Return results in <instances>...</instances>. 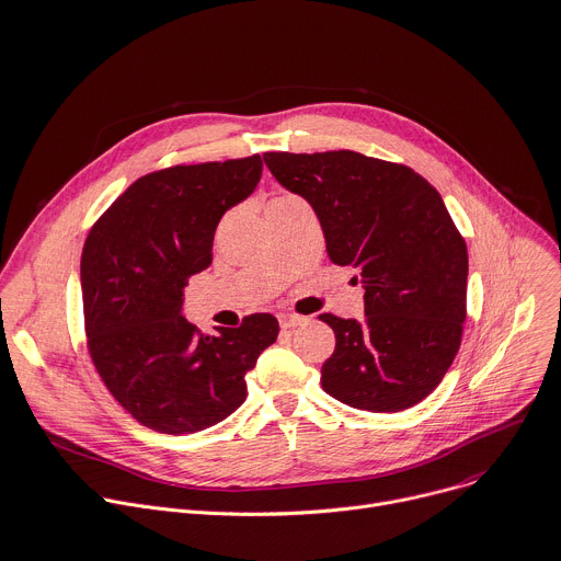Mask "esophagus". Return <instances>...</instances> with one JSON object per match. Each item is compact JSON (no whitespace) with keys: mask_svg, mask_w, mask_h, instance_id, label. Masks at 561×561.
<instances>
[{"mask_svg":"<svg viewBox=\"0 0 561 561\" xmlns=\"http://www.w3.org/2000/svg\"><path fill=\"white\" fill-rule=\"evenodd\" d=\"M278 321H280V328H283V330H294V328L307 323L305 317H296V314H280Z\"/></svg>","mask_w":561,"mask_h":561,"instance_id":"esophagus-1","label":"esophagus"}]
</instances>
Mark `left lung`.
Returning a JSON list of instances; mask_svg holds the SVG:
<instances>
[{
    "instance_id": "8db88e82",
    "label": "left lung",
    "mask_w": 561,
    "mask_h": 561,
    "mask_svg": "<svg viewBox=\"0 0 561 561\" xmlns=\"http://www.w3.org/2000/svg\"><path fill=\"white\" fill-rule=\"evenodd\" d=\"M285 190L314 207L328 256L358 270L365 319L334 330L323 390L345 405L401 412L442 383L463 334L468 249L439 192L405 164L356 151L263 153Z\"/></svg>"
}]
</instances>
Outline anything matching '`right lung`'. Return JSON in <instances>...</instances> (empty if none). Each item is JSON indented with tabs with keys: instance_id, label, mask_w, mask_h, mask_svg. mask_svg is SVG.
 Listing matches in <instances>:
<instances>
[{
	"instance_id": "obj_1",
	"label": "right lung",
	"mask_w": 561,
	"mask_h": 561,
	"mask_svg": "<svg viewBox=\"0 0 561 561\" xmlns=\"http://www.w3.org/2000/svg\"><path fill=\"white\" fill-rule=\"evenodd\" d=\"M259 153L175 164L138 178L82 249L87 347L113 399L162 434H192L247 399L244 375L278 336L272 314L203 334L182 317L184 287L211 263L222 214L256 190Z\"/></svg>"
}]
</instances>
